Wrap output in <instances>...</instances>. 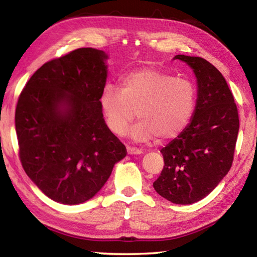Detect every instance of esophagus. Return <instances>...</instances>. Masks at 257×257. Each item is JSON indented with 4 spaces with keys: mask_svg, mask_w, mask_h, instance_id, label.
I'll list each match as a JSON object with an SVG mask.
<instances>
[{
    "mask_svg": "<svg viewBox=\"0 0 257 257\" xmlns=\"http://www.w3.org/2000/svg\"><path fill=\"white\" fill-rule=\"evenodd\" d=\"M127 152H128V154H130V155H139V154L143 153L142 150L136 149V147H130V146L127 147Z\"/></svg>",
    "mask_w": 257,
    "mask_h": 257,
    "instance_id": "esophagus-1",
    "label": "esophagus"
}]
</instances>
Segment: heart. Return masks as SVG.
<instances>
[{"mask_svg": "<svg viewBox=\"0 0 257 257\" xmlns=\"http://www.w3.org/2000/svg\"><path fill=\"white\" fill-rule=\"evenodd\" d=\"M197 90L188 79L173 73L145 68L121 78V87L107 84L99 103L106 124L116 136H122L136 118L132 136L136 141H170L179 136L193 118Z\"/></svg>", "mask_w": 257, "mask_h": 257, "instance_id": "b5f03b06", "label": "heart"}]
</instances>
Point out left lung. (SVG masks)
Masks as SVG:
<instances>
[{
	"instance_id": "obj_1",
	"label": "left lung",
	"mask_w": 257,
	"mask_h": 257,
	"mask_svg": "<svg viewBox=\"0 0 257 257\" xmlns=\"http://www.w3.org/2000/svg\"><path fill=\"white\" fill-rule=\"evenodd\" d=\"M197 81V102L189 124L161 150L164 168L154 181L156 193L175 204L206 197L227 176L239 132L237 105L217 69L198 56L176 55Z\"/></svg>"
}]
</instances>
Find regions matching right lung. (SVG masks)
I'll return each mask as SVG.
<instances>
[{
	"mask_svg": "<svg viewBox=\"0 0 257 257\" xmlns=\"http://www.w3.org/2000/svg\"><path fill=\"white\" fill-rule=\"evenodd\" d=\"M108 55L84 47L52 60L30 77L16 108L25 172L53 201L93 198L127 150L104 121L99 96Z\"/></svg>",
	"mask_w": 257,
	"mask_h": 257,
	"instance_id": "right-lung-1",
	"label": "right lung"
}]
</instances>
